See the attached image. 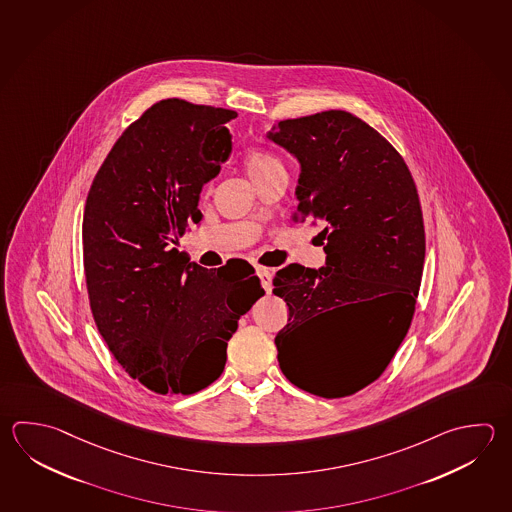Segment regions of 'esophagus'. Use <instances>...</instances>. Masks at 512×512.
<instances>
[{
    "label": "esophagus",
    "instance_id": "obj_1",
    "mask_svg": "<svg viewBox=\"0 0 512 512\" xmlns=\"http://www.w3.org/2000/svg\"><path fill=\"white\" fill-rule=\"evenodd\" d=\"M257 275L262 282V288L266 290V293H271V271L268 268H257Z\"/></svg>",
    "mask_w": 512,
    "mask_h": 512
}]
</instances>
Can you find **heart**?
I'll use <instances>...</instances> for the list:
<instances>
[{"label": "heart", "mask_w": 512, "mask_h": 512, "mask_svg": "<svg viewBox=\"0 0 512 512\" xmlns=\"http://www.w3.org/2000/svg\"><path fill=\"white\" fill-rule=\"evenodd\" d=\"M244 166L255 184L264 183L275 175L286 174L279 157L262 148H251L250 152L244 155Z\"/></svg>", "instance_id": "b5f03b06"}]
</instances>
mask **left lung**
<instances>
[{
    "label": "left lung",
    "mask_w": 512,
    "mask_h": 512,
    "mask_svg": "<svg viewBox=\"0 0 512 512\" xmlns=\"http://www.w3.org/2000/svg\"><path fill=\"white\" fill-rule=\"evenodd\" d=\"M268 139L297 157L291 221L320 222L326 251L324 268L290 264L273 279L290 308L275 337L280 369L311 395H355L386 371L415 315L425 232L413 175L386 137L344 110L280 121ZM349 305L367 306L370 329L335 352L323 331Z\"/></svg>",
    "instance_id": "left-lung-1"
}]
</instances>
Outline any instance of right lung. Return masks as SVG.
<instances>
[{
    "mask_svg": "<svg viewBox=\"0 0 512 512\" xmlns=\"http://www.w3.org/2000/svg\"><path fill=\"white\" fill-rule=\"evenodd\" d=\"M237 112L163 99L126 128L101 164L83 215V262L101 337L130 377L192 395L221 377L228 340L264 290L177 248L199 224V195L232 152Z\"/></svg>",
    "mask_w": 512,
    "mask_h": 512,
    "instance_id": "obj_1",
    "label": "right lung"
}]
</instances>
